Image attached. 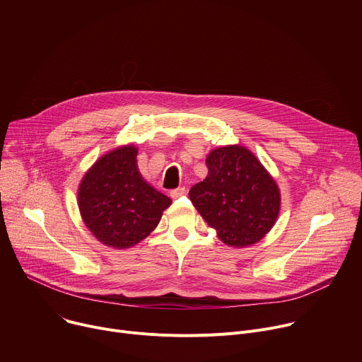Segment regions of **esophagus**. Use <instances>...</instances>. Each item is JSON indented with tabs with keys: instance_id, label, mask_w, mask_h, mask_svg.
<instances>
[{
	"instance_id": "obj_1",
	"label": "esophagus",
	"mask_w": 362,
	"mask_h": 362,
	"mask_svg": "<svg viewBox=\"0 0 362 362\" xmlns=\"http://www.w3.org/2000/svg\"><path fill=\"white\" fill-rule=\"evenodd\" d=\"M185 193H186V189H185V187H177V189H173V190L170 192V196H172V199H177V197L183 196Z\"/></svg>"
}]
</instances>
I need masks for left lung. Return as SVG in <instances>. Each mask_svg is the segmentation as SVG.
Returning <instances> with one entry per match:
<instances>
[{
    "instance_id": "8db88e82",
    "label": "left lung",
    "mask_w": 362,
    "mask_h": 362,
    "mask_svg": "<svg viewBox=\"0 0 362 362\" xmlns=\"http://www.w3.org/2000/svg\"><path fill=\"white\" fill-rule=\"evenodd\" d=\"M208 176L189 190L200 216L219 239L235 247L259 242L275 225L281 209L276 182L243 146L212 150Z\"/></svg>"
}]
</instances>
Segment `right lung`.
I'll list each match as a JSON object with an SVG mask.
<instances>
[{"mask_svg": "<svg viewBox=\"0 0 362 362\" xmlns=\"http://www.w3.org/2000/svg\"><path fill=\"white\" fill-rule=\"evenodd\" d=\"M137 148L101 156L78 186V208L90 232L110 247L134 246L154 230L172 200L151 187L137 168Z\"/></svg>", "mask_w": 362, "mask_h": 362, "instance_id": "1", "label": "right lung"}]
</instances>
